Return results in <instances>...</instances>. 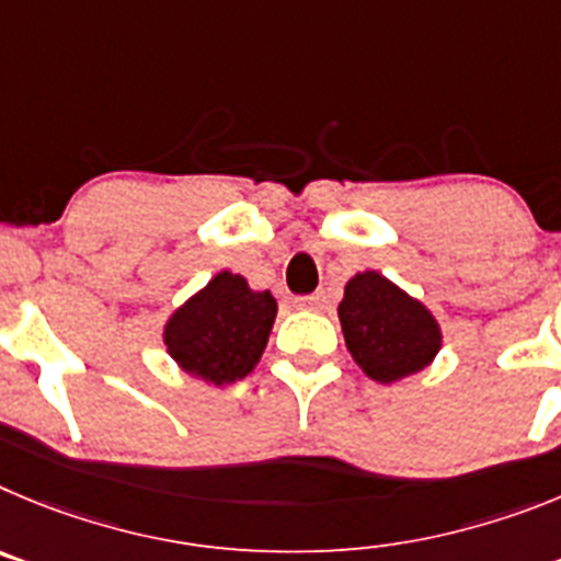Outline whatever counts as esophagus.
<instances>
[{"label":"esophagus","mask_w":561,"mask_h":561,"mask_svg":"<svg viewBox=\"0 0 561 561\" xmlns=\"http://www.w3.org/2000/svg\"><path fill=\"white\" fill-rule=\"evenodd\" d=\"M324 301V293H312V296H299V299H296V307H299V310H321Z\"/></svg>","instance_id":"1"}]
</instances>
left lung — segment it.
<instances>
[{"label": "left lung", "mask_w": 561, "mask_h": 561, "mask_svg": "<svg viewBox=\"0 0 561 561\" xmlns=\"http://www.w3.org/2000/svg\"><path fill=\"white\" fill-rule=\"evenodd\" d=\"M337 318L350 355L380 386L416 375L442 352V324L431 307L380 271H360L346 282Z\"/></svg>", "instance_id": "obj_1"}]
</instances>
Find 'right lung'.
Returning a JSON list of instances; mask_svg holds the SVG:
<instances>
[{"instance_id": "1", "label": "right lung", "mask_w": 561, "mask_h": 561, "mask_svg": "<svg viewBox=\"0 0 561 561\" xmlns=\"http://www.w3.org/2000/svg\"><path fill=\"white\" fill-rule=\"evenodd\" d=\"M276 310L271 290H254L245 276L220 271L170 312L161 341L184 375L224 388L254 371Z\"/></svg>"}]
</instances>
